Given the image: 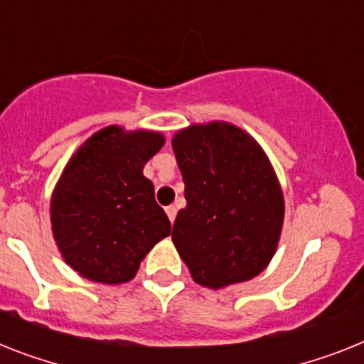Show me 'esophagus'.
<instances>
[{
  "mask_svg": "<svg viewBox=\"0 0 364 364\" xmlns=\"http://www.w3.org/2000/svg\"><path fill=\"white\" fill-rule=\"evenodd\" d=\"M166 215H168V218H170V222L173 224V220H176V215H177L176 205H168L166 207Z\"/></svg>",
  "mask_w": 364,
  "mask_h": 364,
  "instance_id": "esophagus-1",
  "label": "esophagus"
}]
</instances>
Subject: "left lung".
<instances>
[{"label":"left lung","mask_w":364,"mask_h":364,"mask_svg":"<svg viewBox=\"0 0 364 364\" xmlns=\"http://www.w3.org/2000/svg\"><path fill=\"white\" fill-rule=\"evenodd\" d=\"M172 148L187 200L172 240L192 279L218 291L259 276L276 253L285 218V198L264 149L220 120L179 129Z\"/></svg>","instance_id":"1"}]
</instances>
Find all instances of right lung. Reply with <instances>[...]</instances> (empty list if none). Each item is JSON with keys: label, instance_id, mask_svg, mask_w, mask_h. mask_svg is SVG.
Returning <instances> with one entry per match:
<instances>
[{"label": "right lung", "instance_id": "obj_1", "mask_svg": "<svg viewBox=\"0 0 364 364\" xmlns=\"http://www.w3.org/2000/svg\"><path fill=\"white\" fill-rule=\"evenodd\" d=\"M164 146L159 131L107 125L88 136L64 166L51 194L53 239L81 277L122 285L172 225L142 170Z\"/></svg>", "mask_w": 364, "mask_h": 364}]
</instances>
